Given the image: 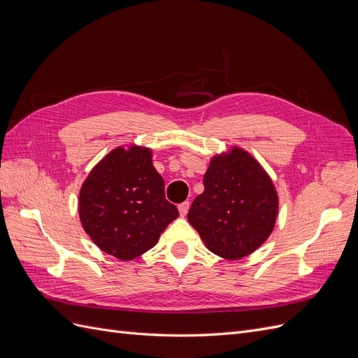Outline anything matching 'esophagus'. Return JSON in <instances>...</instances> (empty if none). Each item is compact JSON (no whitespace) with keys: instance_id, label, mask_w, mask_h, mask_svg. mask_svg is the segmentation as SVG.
<instances>
[{"instance_id":"1","label":"esophagus","mask_w":358,"mask_h":358,"mask_svg":"<svg viewBox=\"0 0 358 358\" xmlns=\"http://www.w3.org/2000/svg\"><path fill=\"white\" fill-rule=\"evenodd\" d=\"M178 209H179L180 216H185V215L188 213V210H189V201H183V203H180V204L178 206Z\"/></svg>"}]
</instances>
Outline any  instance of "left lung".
I'll list each match as a JSON object with an SVG mask.
<instances>
[{"mask_svg": "<svg viewBox=\"0 0 358 358\" xmlns=\"http://www.w3.org/2000/svg\"><path fill=\"white\" fill-rule=\"evenodd\" d=\"M203 183L188 221L206 246L227 259H239L262 246L278 215L276 191L262 166L236 148L210 161Z\"/></svg>", "mask_w": 358, "mask_h": 358, "instance_id": "8db88e82", "label": "left lung"}]
</instances>
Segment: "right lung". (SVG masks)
Returning a JSON list of instances; mask_svg holds the SVG:
<instances>
[{
  "label": "right lung",
  "instance_id": "right-lung-1",
  "mask_svg": "<svg viewBox=\"0 0 358 358\" xmlns=\"http://www.w3.org/2000/svg\"><path fill=\"white\" fill-rule=\"evenodd\" d=\"M79 213L94 243L119 259L146 252L179 216L152 154L137 146L116 148L94 167L80 189Z\"/></svg>",
  "mask_w": 358,
  "mask_h": 358
}]
</instances>
